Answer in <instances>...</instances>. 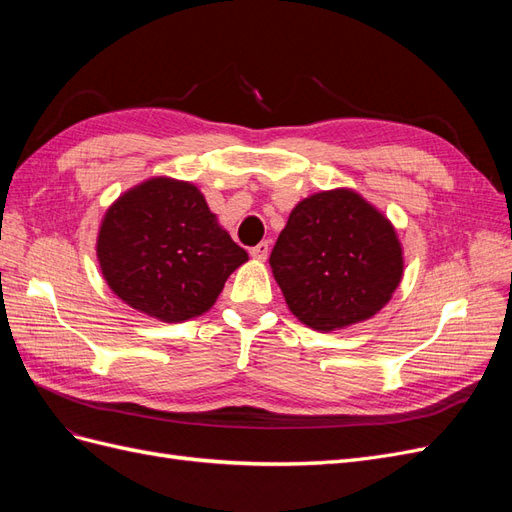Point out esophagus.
<instances>
[{
	"instance_id": "1",
	"label": "esophagus",
	"mask_w": 512,
	"mask_h": 512,
	"mask_svg": "<svg viewBox=\"0 0 512 512\" xmlns=\"http://www.w3.org/2000/svg\"><path fill=\"white\" fill-rule=\"evenodd\" d=\"M250 256L256 258V260H267L269 256V243L267 241H260L258 245H254L250 250Z\"/></svg>"
}]
</instances>
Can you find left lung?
<instances>
[{
	"mask_svg": "<svg viewBox=\"0 0 512 512\" xmlns=\"http://www.w3.org/2000/svg\"><path fill=\"white\" fill-rule=\"evenodd\" d=\"M269 265L297 320L329 333L374 318L391 301L404 277V247L378 207L335 188L290 211Z\"/></svg>",
	"mask_w": 512,
	"mask_h": 512,
	"instance_id": "1",
	"label": "left lung"
}]
</instances>
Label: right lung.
Returning <instances> with one entry per match:
<instances>
[{"instance_id":"right-lung-1","label":"right lung","mask_w":512,"mask_h":512,"mask_svg":"<svg viewBox=\"0 0 512 512\" xmlns=\"http://www.w3.org/2000/svg\"><path fill=\"white\" fill-rule=\"evenodd\" d=\"M102 277L132 309L162 322L203 316L247 252L194 183L151 177L123 192L100 222Z\"/></svg>"}]
</instances>
